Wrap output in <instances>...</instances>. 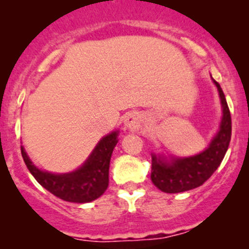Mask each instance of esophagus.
Instances as JSON below:
<instances>
[{
	"instance_id": "obj_1",
	"label": "esophagus",
	"mask_w": 249,
	"mask_h": 249,
	"mask_svg": "<svg viewBox=\"0 0 249 249\" xmlns=\"http://www.w3.org/2000/svg\"><path fill=\"white\" fill-rule=\"evenodd\" d=\"M124 124H126L128 128H136L138 126V118L133 115H128L124 118Z\"/></svg>"
}]
</instances>
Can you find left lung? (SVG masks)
Returning <instances> with one entry per match:
<instances>
[{
    "mask_svg": "<svg viewBox=\"0 0 249 249\" xmlns=\"http://www.w3.org/2000/svg\"><path fill=\"white\" fill-rule=\"evenodd\" d=\"M215 84L223 107V117L220 131L210 143L209 148L197 156L172 159L170 161L160 157H152L150 178L153 184L164 193H182L202 185L215 173L229 149L232 133L231 113L220 84L217 81Z\"/></svg>",
    "mask_w": 249,
    "mask_h": 249,
    "instance_id": "8db88e82",
    "label": "left lung"
}]
</instances>
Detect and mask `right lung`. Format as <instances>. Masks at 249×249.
<instances>
[{"label":"right lung","mask_w":249,"mask_h":249,"mask_svg":"<svg viewBox=\"0 0 249 249\" xmlns=\"http://www.w3.org/2000/svg\"><path fill=\"white\" fill-rule=\"evenodd\" d=\"M117 136L118 132H112L104 137L85 164L69 174L42 172L34 166L23 147H20V153L31 174L43 188L61 200L84 204L96 200L108 186L109 160L118 142Z\"/></svg>","instance_id":"obj_1"}]
</instances>
